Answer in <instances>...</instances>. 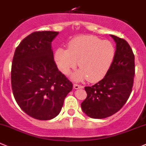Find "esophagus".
<instances>
[{
	"label": "esophagus",
	"instance_id": "obj_1",
	"mask_svg": "<svg viewBox=\"0 0 146 146\" xmlns=\"http://www.w3.org/2000/svg\"><path fill=\"white\" fill-rule=\"evenodd\" d=\"M73 88H75V89L83 88V86H80V85H78V84H76V83H75V84L73 85Z\"/></svg>",
	"mask_w": 146,
	"mask_h": 146
}]
</instances>
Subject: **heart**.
Wrapping results in <instances>:
<instances>
[{"label": "heart", "mask_w": 146, "mask_h": 146, "mask_svg": "<svg viewBox=\"0 0 146 146\" xmlns=\"http://www.w3.org/2000/svg\"><path fill=\"white\" fill-rule=\"evenodd\" d=\"M115 48L109 40H103L93 35H80L72 39L68 49H57L55 60L59 70L68 74L78 61L80 68L72 75V78L80 80L87 78L95 83L103 79L112 66Z\"/></svg>", "instance_id": "1"}]
</instances>
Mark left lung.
Here are the masks:
<instances>
[{"label": "left lung", "instance_id": "1", "mask_svg": "<svg viewBox=\"0 0 146 146\" xmlns=\"http://www.w3.org/2000/svg\"><path fill=\"white\" fill-rule=\"evenodd\" d=\"M116 44L112 66L104 78L85 87L87 97L82 102L83 112L92 118L111 116L121 109L132 91L135 76V57L126 40L111 35Z\"/></svg>", "mask_w": 146, "mask_h": 146}]
</instances>
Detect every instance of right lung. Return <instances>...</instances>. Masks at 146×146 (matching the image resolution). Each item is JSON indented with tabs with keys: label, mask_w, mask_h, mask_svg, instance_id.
<instances>
[{
	"label": "right lung",
	"mask_w": 146,
	"mask_h": 146,
	"mask_svg": "<svg viewBox=\"0 0 146 146\" xmlns=\"http://www.w3.org/2000/svg\"><path fill=\"white\" fill-rule=\"evenodd\" d=\"M58 34L36 31L25 37L14 53L11 86L17 103L32 118L41 121L60 113L71 82L58 69L51 43Z\"/></svg>",
	"instance_id": "add662e5"
}]
</instances>
